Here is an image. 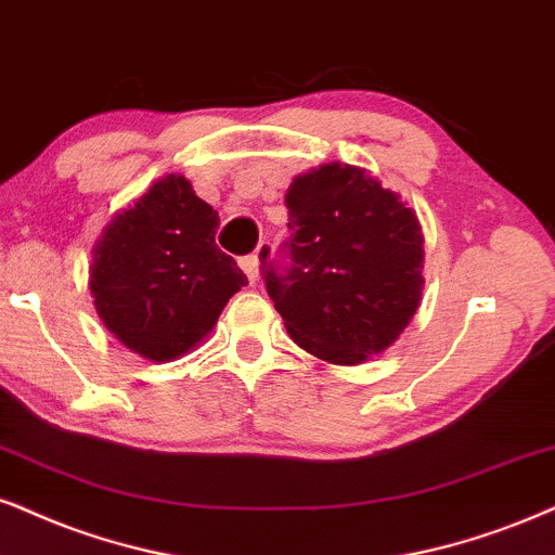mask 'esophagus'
<instances>
[{
  "mask_svg": "<svg viewBox=\"0 0 555 555\" xmlns=\"http://www.w3.org/2000/svg\"><path fill=\"white\" fill-rule=\"evenodd\" d=\"M241 269L245 271L250 284H256L258 276H261V261H258V256H245L241 261Z\"/></svg>",
  "mask_w": 555,
  "mask_h": 555,
  "instance_id": "34e87169",
  "label": "esophagus"
}]
</instances>
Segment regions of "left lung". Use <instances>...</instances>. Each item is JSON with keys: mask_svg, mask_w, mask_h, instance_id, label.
I'll return each instance as SVG.
<instances>
[{"mask_svg": "<svg viewBox=\"0 0 555 555\" xmlns=\"http://www.w3.org/2000/svg\"><path fill=\"white\" fill-rule=\"evenodd\" d=\"M292 266L266 263V292L299 348L359 366L395 346L423 301L425 235L415 209L366 168L325 164L286 189Z\"/></svg>", "mask_w": 555, "mask_h": 555, "instance_id": "left-lung-1", "label": "left lung"}]
</instances>
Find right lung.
Wrapping results in <instances>:
<instances>
[{"label": "right lung", "mask_w": 555, "mask_h": 555, "mask_svg": "<svg viewBox=\"0 0 555 555\" xmlns=\"http://www.w3.org/2000/svg\"><path fill=\"white\" fill-rule=\"evenodd\" d=\"M220 217L179 173L112 215L91 248L89 292L104 327L143 359H181L212 333L248 279L215 243Z\"/></svg>", "instance_id": "obj_1"}]
</instances>
